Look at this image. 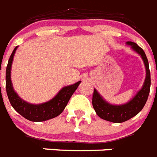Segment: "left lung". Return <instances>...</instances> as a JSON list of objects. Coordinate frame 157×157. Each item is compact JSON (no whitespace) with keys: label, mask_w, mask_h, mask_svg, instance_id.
<instances>
[{"label":"left lung","mask_w":157,"mask_h":157,"mask_svg":"<svg viewBox=\"0 0 157 157\" xmlns=\"http://www.w3.org/2000/svg\"><path fill=\"white\" fill-rule=\"evenodd\" d=\"M127 44L131 45L137 53L141 55L144 60L145 67H146V79L143 88L140 90L132 100H130L126 104L115 106L109 104L106 101L103 100V98L99 95L96 90H94L93 98H92V104L94 109L95 110L96 113L98 117L103 120L108 121L114 122V123H121L129 120L134 116H136L143 108L146 103L148 98L149 92H150V86H151V74L149 70L148 60L144 50L139 47L136 43L128 41Z\"/></svg>","instance_id":"8db88e82"}]
</instances>
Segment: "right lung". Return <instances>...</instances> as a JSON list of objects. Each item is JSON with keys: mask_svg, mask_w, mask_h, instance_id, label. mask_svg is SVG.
Returning a JSON list of instances; mask_svg holds the SVG:
<instances>
[{"mask_svg": "<svg viewBox=\"0 0 157 157\" xmlns=\"http://www.w3.org/2000/svg\"><path fill=\"white\" fill-rule=\"evenodd\" d=\"M17 47L18 46H16L13 50L6 67V88L10 103L14 110L17 111L22 117L31 121H44L58 117L63 112L68 103L69 99L77 89L81 81H78L71 86L63 87L54 98L47 103L34 105L22 100L13 90L10 79L11 65Z\"/></svg>", "mask_w": 157, "mask_h": 157, "instance_id": "add662e5", "label": "right lung"}]
</instances>
